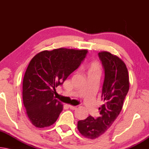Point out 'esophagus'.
Instances as JSON below:
<instances>
[{
  "mask_svg": "<svg viewBox=\"0 0 149 149\" xmlns=\"http://www.w3.org/2000/svg\"><path fill=\"white\" fill-rule=\"evenodd\" d=\"M68 107H69V108H70L71 110H75V109H76V108H77V107H74V106L69 105Z\"/></svg>",
  "mask_w": 149,
  "mask_h": 149,
  "instance_id": "esophagus-1",
  "label": "esophagus"
}]
</instances>
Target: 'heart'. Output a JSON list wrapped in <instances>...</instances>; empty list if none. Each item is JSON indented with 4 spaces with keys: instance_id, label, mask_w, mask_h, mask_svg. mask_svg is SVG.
Here are the masks:
<instances>
[{
    "instance_id": "1",
    "label": "heart",
    "mask_w": 149,
    "mask_h": 149,
    "mask_svg": "<svg viewBox=\"0 0 149 149\" xmlns=\"http://www.w3.org/2000/svg\"><path fill=\"white\" fill-rule=\"evenodd\" d=\"M100 65L97 62H93L90 65L89 72H100Z\"/></svg>"
}]
</instances>
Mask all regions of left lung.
<instances>
[{"instance_id":"8db88e82","label":"left lung","mask_w":149,"mask_h":149,"mask_svg":"<svg viewBox=\"0 0 149 149\" xmlns=\"http://www.w3.org/2000/svg\"><path fill=\"white\" fill-rule=\"evenodd\" d=\"M104 70L101 99L104 104L99 108L100 116H89L77 122V129L86 138L95 139L101 136L113 124L122 109L123 100L130 88L127 67L119 57L110 52H99Z\"/></svg>"}]
</instances>
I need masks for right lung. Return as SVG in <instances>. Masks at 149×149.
Returning a JSON list of instances; mask_svg holds the SVG:
<instances>
[{
    "label": "right lung",
    "instance_id": "obj_1",
    "mask_svg": "<svg viewBox=\"0 0 149 149\" xmlns=\"http://www.w3.org/2000/svg\"><path fill=\"white\" fill-rule=\"evenodd\" d=\"M87 50L60 48L44 50L33 58L23 80V102L27 117L35 127H49L56 122L63 105L56 99V88L78 68Z\"/></svg>",
    "mask_w": 149,
    "mask_h": 149
}]
</instances>
